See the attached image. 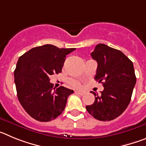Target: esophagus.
Returning <instances> with one entry per match:
<instances>
[{
    "label": "esophagus",
    "mask_w": 146,
    "mask_h": 146,
    "mask_svg": "<svg viewBox=\"0 0 146 146\" xmlns=\"http://www.w3.org/2000/svg\"><path fill=\"white\" fill-rule=\"evenodd\" d=\"M76 94H79V95H81V96H83L84 94H85V93L83 92H76Z\"/></svg>",
    "instance_id": "34e87169"
}]
</instances>
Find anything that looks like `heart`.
<instances>
[{"label":"heart","instance_id":"heart-1","mask_svg":"<svg viewBox=\"0 0 146 146\" xmlns=\"http://www.w3.org/2000/svg\"><path fill=\"white\" fill-rule=\"evenodd\" d=\"M69 84L71 85L72 86L75 88H79L81 86V84H80L79 81H76L75 79H69Z\"/></svg>","mask_w":146,"mask_h":146}]
</instances>
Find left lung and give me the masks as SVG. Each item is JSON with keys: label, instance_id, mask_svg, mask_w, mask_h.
<instances>
[{"label": "left lung", "instance_id": "left-lung-1", "mask_svg": "<svg viewBox=\"0 0 146 146\" xmlns=\"http://www.w3.org/2000/svg\"><path fill=\"white\" fill-rule=\"evenodd\" d=\"M91 56L98 62L94 78L104 89L100 94L92 92L95 100L86 108L98 120H113L130 102L136 84L133 63L123 52L103 44L96 46Z\"/></svg>", "mask_w": 146, "mask_h": 146}]
</instances>
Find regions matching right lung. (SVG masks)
Returning a JSON list of instances; mask_svg holds the SVG:
<instances>
[{"instance_id":"1","label":"right lung","mask_w":146,"mask_h":146,"mask_svg":"<svg viewBox=\"0 0 146 146\" xmlns=\"http://www.w3.org/2000/svg\"><path fill=\"white\" fill-rule=\"evenodd\" d=\"M75 49L46 44L31 48L19 58L14 70L18 99L35 120L49 121L64 111L73 90L62 86L53 88L49 76L61 73L66 55Z\"/></svg>"}]
</instances>
